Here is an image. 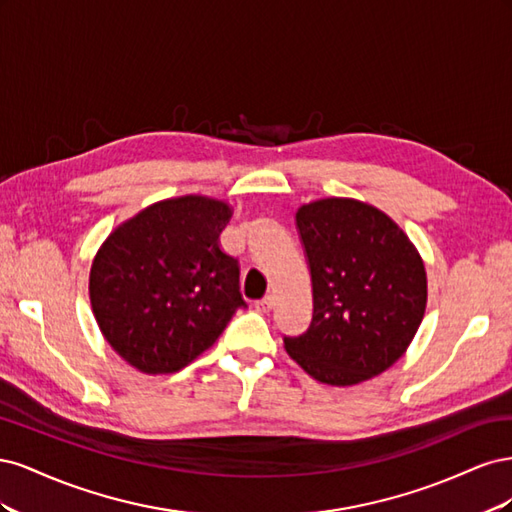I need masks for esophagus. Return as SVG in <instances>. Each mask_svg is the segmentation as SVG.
Segmentation results:
<instances>
[{"mask_svg":"<svg viewBox=\"0 0 512 512\" xmlns=\"http://www.w3.org/2000/svg\"><path fill=\"white\" fill-rule=\"evenodd\" d=\"M273 303H275V299H273V294H265V297H262V299H258V301L254 303V307L258 309V312H269V309L273 307Z\"/></svg>","mask_w":512,"mask_h":512,"instance_id":"34e87169","label":"esophagus"}]
</instances>
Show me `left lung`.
Segmentation results:
<instances>
[{"instance_id": "obj_1", "label": "left lung", "mask_w": 512, "mask_h": 512, "mask_svg": "<svg viewBox=\"0 0 512 512\" xmlns=\"http://www.w3.org/2000/svg\"><path fill=\"white\" fill-rule=\"evenodd\" d=\"M314 314L286 352L324 384L350 386L389 369L425 314L423 260L389 215L352 198L297 211Z\"/></svg>"}]
</instances>
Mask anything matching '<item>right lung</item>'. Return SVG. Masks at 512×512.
Returning a JSON list of instances; mask_svg holds the SVG:
<instances>
[{
	"label": "right lung",
	"instance_id": "obj_1",
	"mask_svg": "<svg viewBox=\"0 0 512 512\" xmlns=\"http://www.w3.org/2000/svg\"><path fill=\"white\" fill-rule=\"evenodd\" d=\"M230 207L162 200L121 224L91 265L89 297L113 350L145 374H173L215 344L239 307V262L220 247Z\"/></svg>",
	"mask_w": 512,
	"mask_h": 512
}]
</instances>
